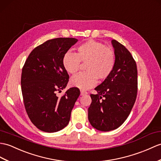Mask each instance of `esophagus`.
Here are the masks:
<instances>
[{
    "label": "esophagus",
    "instance_id": "34e87169",
    "mask_svg": "<svg viewBox=\"0 0 161 161\" xmlns=\"http://www.w3.org/2000/svg\"><path fill=\"white\" fill-rule=\"evenodd\" d=\"M80 92H81V95H86L88 94V92L86 91H84V90H81Z\"/></svg>",
    "mask_w": 161,
    "mask_h": 161
}]
</instances>
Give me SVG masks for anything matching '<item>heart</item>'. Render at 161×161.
Returning <instances> with one entry per match:
<instances>
[{
  "instance_id": "obj_1",
  "label": "heart",
  "mask_w": 161,
  "mask_h": 161,
  "mask_svg": "<svg viewBox=\"0 0 161 161\" xmlns=\"http://www.w3.org/2000/svg\"><path fill=\"white\" fill-rule=\"evenodd\" d=\"M115 53L113 48L95 40H88L77 48V55L66 53L62 64L67 72L75 75L79 71L81 62L86 64V70L70 80L73 86L88 90L94 86L97 79L105 80L114 68Z\"/></svg>"
}]
</instances>
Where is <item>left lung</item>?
Returning <instances> with one entry per match:
<instances>
[{"label":"left lung","mask_w":161,"mask_h":161,"mask_svg":"<svg viewBox=\"0 0 161 161\" xmlns=\"http://www.w3.org/2000/svg\"><path fill=\"white\" fill-rule=\"evenodd\" d=\"M115 53V65L110 75L91 95L88 120L93 128L108 132L121 126L131 112L137 95V67L127 48L112 40Z\"/></svg>","instance_id":"left-lung-1"}]
</instances>
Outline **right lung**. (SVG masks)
<instances>
[{"mask_svg":"<svg viewBox=\"0 0 161 161\" xmlns=\"http://www.w3.org/2000/svg\"><path fill=\"white\" fill-rule=\"evenodd\" d=\"M78 41L73 38L48 40L29 54L22 70L21 89L26 112L37 128L55 132L69 124L75 103L80 95L76 87L67 90L61 97L69 75L62 58Z\"/></svg>","mask_w":161,"mask_h":161,"instance_id":"right-lung-1","label":"right lung"}]
</instances>
